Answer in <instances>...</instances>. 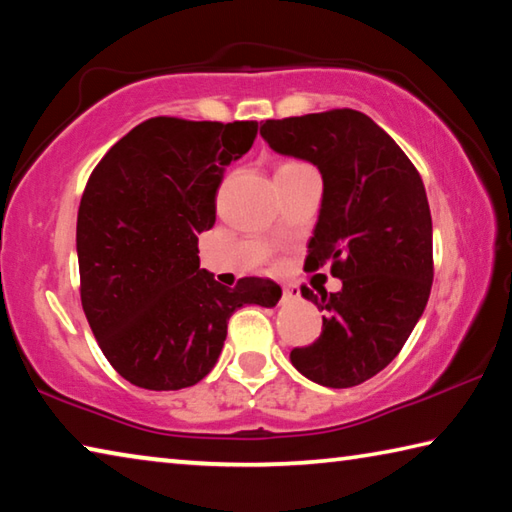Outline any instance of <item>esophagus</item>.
Returning <instances> with one entry per match:
<instances>
[{
    "mask_svg": "<svg viewBox=\"0 0 512 512\" xmlns=\"http://www.w3.org/2000/svg\"><path fill=\"white\" fill-rule=\"evenodd\" d=\"M300 298V289L296 284H284L282 287V300L289 302V300H298Z\"/></svg>",
    "mask_w": 512,
    "mask_h": 512,
    "instance_id": "obj_1",
    "label": "esophagus"
}]
</instances>
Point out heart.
<instances>
[{
	"label": "heart",
	"instance_id": "obj_1",
	"mask_svg": "<svg viewBox=\"0 0 512 512\" xmlns=\"http://www.w3.org/2000/svg\"><path fill=\"white\" fill-rule=\"evenodd\" d=\"M284 167H298V162H287V164H282L280 169H284Z\"/></svg>",
	"mask_w": 512,
	"mask_h": 512
}]
</instances>
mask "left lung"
Segmentation results:
<instances>
[{"label": "left lung", "instance_id": "obj_1", "mask_svg": "<svg viewBox=\"0 0 512 512\" xmlns=\"http://www.w3.org/2000/svg\"><path fill=\"white\" fill-rule=\"evenodd\" d=\"M273 151L309 160L323 173L309 259L332 264L343 289L302 296L323 311V332L291 363L307 379L350 388L384 370L427 307L433 241L427 192L418 169L368 115L336 108L266 119Z\"/></svg>", "mask_w": 512, "mask_h": 512}]
</instances>
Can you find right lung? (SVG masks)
<instances>
[{
    "label": "right lung",
    "mask_w": 512,
    "mask_h": 512,
    "mask_svg": "<svg viewBox=\"0 0 512 512\" xmlns=\"http://www.w3.org/2000/svg\"><path fill=\"white\" fill-rule=\"evenodd\" d=\"M257 121L151 117L90 173L76 223L81 302L101 352L149 391L194 386L214 368L239 307H275L264 277L223 287L198 262L223 169L250 151Z\"/></svg>",
    "instance_id": "obj_1"
}]
</instances>
